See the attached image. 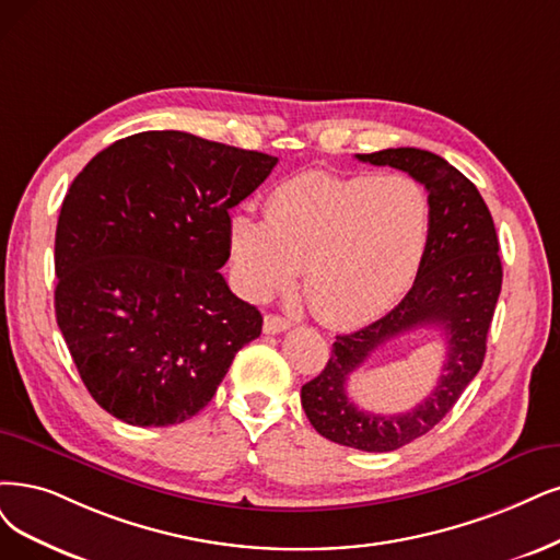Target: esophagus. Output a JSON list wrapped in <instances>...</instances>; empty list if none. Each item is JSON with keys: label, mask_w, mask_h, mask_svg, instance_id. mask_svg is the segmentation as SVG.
Segmentation results:
<instances>
[{"label": "esophagus", "mask_w": 560, "mask_h": 560, "mask_svg": "<svg viewBox=\"0 0 560 560\" xmlns=\"http://www.w3.org/2000/svg\"><path fill=\"white\" fill-rule=\"evenodd\" d=\"M291 320L283 318V316H277V314H267L265 316V323H262V332L265 335H281L285 332V329H291Z\"/></svg>", "instance_id": "obj_1"}]
</instances>
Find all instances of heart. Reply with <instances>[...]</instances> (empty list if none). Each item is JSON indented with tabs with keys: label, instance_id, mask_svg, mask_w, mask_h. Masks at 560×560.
Masks as SVG:
<instances>
[{
	"label": "heart",
	"instance_id": "b5f03b06",
	"mask_svg": "<svg viewBox=\"0 0 560 560\" xmlns=\"http://www.w3.org/2000/svg\"><path fill=\"white\" fill-rule=\"evenodd\" d=\"M431 200L406 175L302 173L265 200V221L235 214L228 256L244 291L265 300L304 269V295L327 323H358L416 281L431 242Z\"/></svg>",
	"mask_w": 560,
	"mask_h": 560
}]
</instances>
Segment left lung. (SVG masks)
Returning a JSON list of instances; mask_svg holds the SVG:
<instances>
[{
	"mask_svg": "<svg viewBox=\"0 0 560 560\" xmlns=\"http://www.w3.org/2000/svg\"><path fill=\"white\" fill-rule=\"evenodd\" d=\"M355 156L404 171L424 186L433 214L431 242L406 298L383 318L337 337L325 369L302 385V408L327 441L362 452H392L436 427L478 376L501 295L503 267L487 202L443 156L418 148ZM420 326H439L446 335L448 355L440 385L422 405L399 417L358 409L347 399V376L374 349Z\"/></svg>",
	"mask_w": 560,
	"mask_h": 560,
	"instance_id": "8db88e82",
	"label": "left lung"
}]
</instances>
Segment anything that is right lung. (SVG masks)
<instances>
[{
  "label": "right lung",
  "mask_w": 560,
  "mask_h": 560,
  "mask_svg": "<svg viewBox=\"0 0 560 560\" xmlns=\"http://www.w3.org/2000/svg\"><path fill=\"white\" fill-rule=\"evenodd\" d=\"M277 156L184 131L113 142L73 179L55 233V314L94 401L133 427L191 420L262 316L228 288L231 212Z\"/></svg>",
  "instance_id": "right-lung-1"
}]
</instances>
